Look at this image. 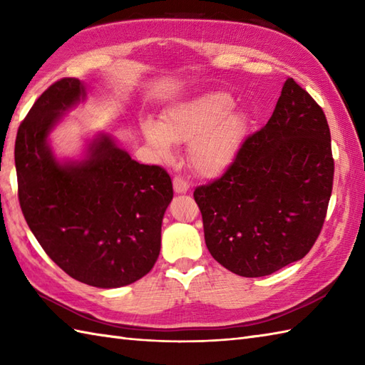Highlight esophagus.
<instances>
[{
    "instance_id": "obj_1",
    "label": "esophagus",
    "mask_w": 365,
    "mask_h": 365,
    "mask_svg": "<svg viewBox=\"0 0 365 365\" xmlns=\"http://www.w3.org/2000/svg\"><path fill=\"white\" fill-rule=\"evenodd\" d=\"M173 187H174V191L177 192V195H183V192H187L190 190V185L187 180H183L182 177H175L173 180Z\"/></svg>"
}]
</instances>
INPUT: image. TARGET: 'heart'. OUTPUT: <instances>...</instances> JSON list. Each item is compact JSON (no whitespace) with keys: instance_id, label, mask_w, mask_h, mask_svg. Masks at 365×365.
Masks as SVG:
<instances>
[{"instance_id":"b5f03b06","label":"heart","mask_w":365,"mask_h":365,"mask_svg":"<svg viewBox=\"0 0 365 365\" xmlns=\"http://www.w3.org/2000/svg\"><path fill=\"white\" fill-rule=\"evenodd\" d=\"M246 115L224 92H208L178 102L163 113L161 122L143 119L141 131L155 157H175V143H190L188 158L197 173L213 177L226 170L243 143Z\"/></svg>"}]
</instances>
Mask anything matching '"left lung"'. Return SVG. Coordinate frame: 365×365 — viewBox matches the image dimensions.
I'll return each mask as SVG.
<instances>
[{"label":"left lung","instance_id":"8db88e82","mask_svg":"<svg viewBox=\"0 0 365 365\" xmlns=\"http://www.w3.org/2000/svg\"><path fill=\"white\" fill-rule=\"evenodd\" d=\"M332 175L324 113L287 78L267 125L246 139L218 180L195 191L213 259L243 277L301 260L322 230Z\"/></svg>","mask_w":365,"mask_h":365}]
</instances>
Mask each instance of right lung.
Listing matches in <instances>:
<instances>
[{
	"label": "right lung",
	"instance_id": "obj_1",
	"mask_svg": "<svg viewBox=\"0 0 365 365\" xmlns=\"http://www.w3.org/2000/svg\"><path fill=\"white\" fill-rule=\"evenodd\" d=\"M88 97L76 78L37 98L15 139L19 200L43 251L68 276L98 289L136 282L157 262L173 182L139 165L106 131L84 139L76 158H59L51 133Z\"/></svg>",
	"mask_w": 365,
	"mask_h": 365
}]
</instances>
